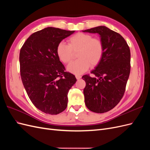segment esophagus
<instances>
[{"mask_svg": "<svg viewBox=\"0 0 150 150\" xmlns=\"http://www.w3.org/2000/svg\"><path fill=\"white\" fill-rule=\"evenodd\" d=\"M76 78L77 79H79L81 78V76L80 75H76Z\"/></svg>", "mask_w": 150, "mask_h": 150, "instance_id": "esophagus-1", "label": "esophagus"}]
</instances>
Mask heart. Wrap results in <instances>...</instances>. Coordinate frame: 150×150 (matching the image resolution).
Instances as JSON below:
<instances>
[{
    "instance_id": "1",
    "label": "heart",
    "mask_w": 150,
    "mask_h": 150,
    "mask_svg": "<svg viewBox=\"0 0 150 150\" xmlns=\"http://www.w3.org/2000/svg\"><path fill=\"white\" fill-rule=\"evenodd\" d=\"M78 52V59L68 65L67 70L79 75L88 71L89 67H94L101 62L104 53V44L101 39L93 38V35L78 33L68 40V44L60 42L56 48V53L59 59L64 63L70 62Z\"/></svg>"
}]
</instances>
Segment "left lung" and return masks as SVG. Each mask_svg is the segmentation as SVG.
<instances>
[{
    "instance_id": "left-lung-1",
    "label": "left lung",
    "mask_w": 150,
    "mask_h": 150,
    "mask_svg": "<svg viewBox=\"0 0 150 150\" xmlns=\"http://www.w3.org/2000/svg\"><path fill=\"white\" fill-rule=\"evenodd\" d=\"M98 33L103 42L104 53L101 62L91 71L96 78L89 74L82 78L85 104L90 111L106 112L120 103L125 94L130 69V49L125 39L105 26L83 30Z\"/></svg>"
}]
</instances>
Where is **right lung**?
<instances>
[{"mask_svg": "<svg viewBox=\"0 0 150 150\" xmlns=\"http://www.w3.org/2000/svg\"><path fill=\"white\" fill-rule=\"evenodd\" d=\"M55 28L35 32L20 51V72L29 99L38 110L57 115L67 106V93L76 82L56 53L57 45L74 33Z\"/></svg>", "mask_w": 150, "mask_h": 150, "instance_id": "add662e5", "label": "right lung"}]
</instances>
